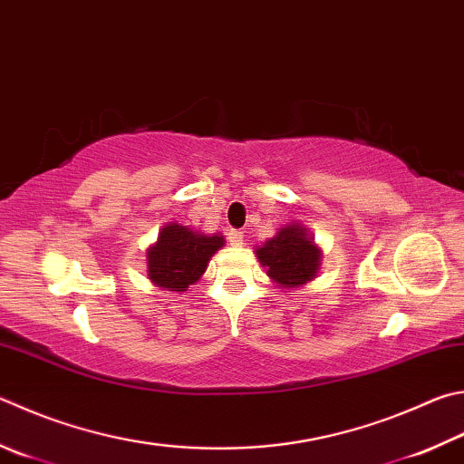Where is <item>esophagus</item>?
<instances>
[{"label":"esophagus","instance_id":"obj_1","mask_svg":"<svg viewBox=\"0 0 464 464\" xmlns=\"http://www.w3.org/2000/svg\"><path fill=\"white\" fill-rule=\"evenodd\" d=\"M243 237H246V235H243V231H239V229H231L229 231V243L231 246H243Z\"/></svg>","mask_w":464,"mask_h":464}]
</instances>
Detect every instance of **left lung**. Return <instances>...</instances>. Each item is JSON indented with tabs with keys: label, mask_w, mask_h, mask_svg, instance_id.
<instances>
[{
	"label": "left lung",
	"mask_w": 464,
	"mask_h": 464,
	"mask_svg": "<svg viewBox=\"0 0 464 464\" xmlns=\"http://www.w3.org/2000/svg\"><path fill=\"white\" fill-rule=\"evenodd\" d=\"M256 251L267 276L284 288H298L316 276L320 251L300 225H285Z\"/></svg>",
	"instance_id": "8db88e82"
}]
</instances>
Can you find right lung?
Returning <instances> with one entry per match:
<instances>
[{"instance_id": "1", "label": "right lung", "mask_w": 464, "mask_h": 464, "mask_svg": "<svg viewBox=\"0 0 464 464\" xmlns=\"http://www.w3.org/2000/svg\"><path fill=\"white\" fill-rule=\"evenodd\" d=\"M221 235H200L179 223L166 225L148 249V276L160 288L184 292L205 274L210 256L223 247Z\"/></svg>"}]
</instances>
